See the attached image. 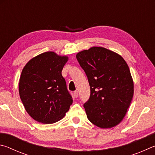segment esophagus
I'll use <instances>...</instances> for the list:
<instances>
[{
	"instance_id": "obj_1",
	"label": "esophagus",
	"mask_w": 155,
	"mask_h": 155,
	"mask_svg": "<svg viewBox=\"0 0 155 155\" xmlns=\"http://www.w3.org/2000/svg\"><path fill=\"white\" fill-rule=\"evenodd\" d=\"M73 94H74V97H75V98H77V97H78V92L77 91H74Z\"/></svg>"
}]
</instances>
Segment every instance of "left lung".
I'll return each mask as SVG.
<instances>
[{
	"mask_svg": "<svg viewBox=\"0 0 155 155\" xmlns=\"http://www.w3.org/2000/svg\"><path fill=\"white\" fill-rule=\"evenodd\" d=\"M76 58L91 88L90 98L84 104L88 120L103 129L117 125L134 96V82L127 62L118 54L101 47L83 50Z\"/></svg>",
	"mask_w": 155,
	"mask_h": 155,
	"instance_id": "obj_1",
	"label": "left lung"
}]
</instances>
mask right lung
Wrapping results in <instances>:
<instances>
[{
    "instance_id": "right-lung-1",
    "label": "right lung",
    "mask_w": 155,
    "mask_h": 155,
    "mask_svg": "<svg viewBox=\"0 0 155 155\" xmlns=\"http://www.w3.org/2000/svg\"><path fill=\"white\" fill-rule=\"evenodd\" d=\"M67 56L47 51L32 58L21 71L19 93L28 114L39 123L51 124L64 117L72 104L62 70Z\"/></svg>"
}]
</instances>
